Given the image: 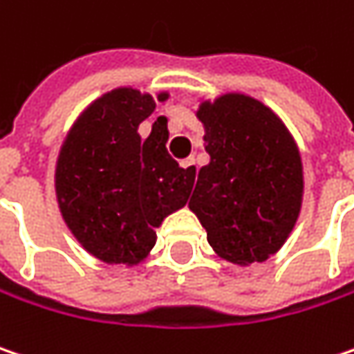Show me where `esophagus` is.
I'll use <instances>...</instances> for the list:
<instances>
[{
  "label": "esophagus",
  "instance_id": "obj_1",
  "mask_svg": "<svg viewBox=\"0 0 354 354\" xmlns=\"http://www.w3.org/2000/svg\"><path fill=\"white\" fill-rule=\"evenodd\" d=\"M180 166H182L184 170H188V174H190V176H194V174L198 172L194 158H186V160H182V162H180Z\"/></svg>",
  "mask_w": 354,
  "mask_h": 354
}]
</instances>
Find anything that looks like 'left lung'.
I'll list each match as a JSON object with an SVG mask.
<instances>
[{"label":"left lung","instance_id":"1","mask_svg":"<svg viewBox=\"0 0 354 354\" xmlns=\"http://www.w3.org/2000/svg\"><path fill=\"white\" fill-rule=\"evenodd\" d=\"M198 118L210 164L200 170L188 206L222 259L262 262L281 248L299 218V150L281 120L248 95L204 102Z\"/></svg>","mask_w":354,"mask_h":354}]
</instances>
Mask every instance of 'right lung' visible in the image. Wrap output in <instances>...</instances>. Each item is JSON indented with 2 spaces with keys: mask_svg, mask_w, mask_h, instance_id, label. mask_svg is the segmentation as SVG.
<instances>
[{
  "mask_svg": "<svg viewBox=\"0 0 354 354\" xmlns=\"http://www.w3.org/2000/svg\"><path fill=\"white\" fill-rule=\"evenodd\" d=\"M160 94L158 100H166ZM156 102L132 88L102 95L68 136L55 170L62 214L82 246L110 264H136L156 244V226L186 204L194 176L168 154L166 118L148 138L138 126Z\"/></svg>",
  "mask_w": 354,
  "mask_h": 354,
  "instance_id": "add662e5",
  "label": "right lung"
}]
</instances>
